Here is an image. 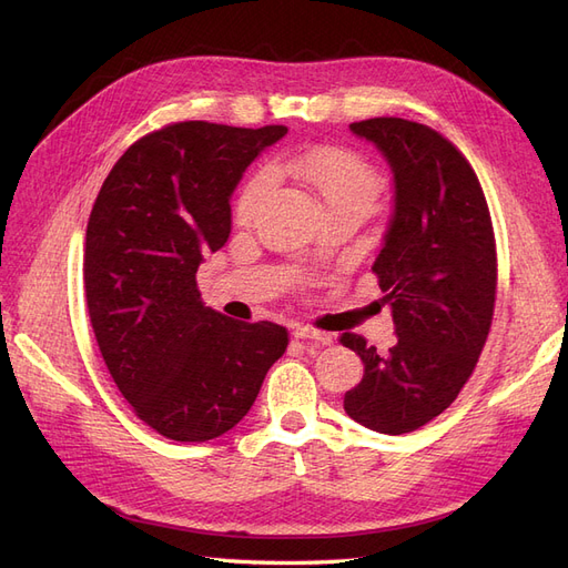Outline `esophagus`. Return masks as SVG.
<instances>
[{
	"label": "esophagus",
	"instance_id": "34e87169",
	"mask_svg": "<svg viewBox=\"0 0 568 568\" xmlns=\"http://www.w3.org/2000/svg\"><path fill=\"white\" fill-rule=\"evenodd\" d=\"M294 338H301V341H317V343H322V346H329V343H332V336H329V334L317 332V329H313V326H303V324L294 326Z\"/></svg>",
	"mask_w": 568,
	"mask_h": 568
}]
</instances>
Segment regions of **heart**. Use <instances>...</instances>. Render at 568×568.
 Here are the masks:
<instances>
[{"mask_svg": "<svg viewBox=\"0 0 568 568\" xmlns=\"http://www.w3.org/2000/svg\"><path fill=\"white\" fill-rule=\"evenodd\" d=\"M277 173H291L313 189L326 213L351 209L369 215L382 196V178L351 151L313 149L274 165ZM272 186L267 170L253 175L236 201V217L251 222L265 203Z\"/></svg>", "mask_w": 568, "mask_h": 568, "instance_id": "heart-1", "label": "heart"}]
</instances>
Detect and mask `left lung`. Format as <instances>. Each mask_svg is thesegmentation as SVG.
Returning a JSON list of instances; mask_svg holds the SVG:
<instances>
[{
	"instance_id": "8db88e82",
	"label": "left lung",
	"mask_w": 568,
	"mask_h": 568,
	"mask_svg": "<svg viewBox=\"0 0 568 568\" xmlns=\"http://www.w3.org/2000/svg\"><path fill=\"white\" fill-rule=\"evenodd\" d=\"M351 132L376 146L393 175V213L372 270L398 338L376 353L343 334L365 365L343 409L372 432L400 436L450 407L478 363L495 307V239L476 173L436 130L372 118Z\"/></svg>"
}]
</instances>
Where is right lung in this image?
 I'll return each mask as SVG.
<instances>
[{
  "mask_svg": "<svg viewBox=\"0 0 568 568\" xmlns=\"http://www.w3.org/2000/svg\"><path fill=\"white\" fill-rule=\"evenodd\" d=\"M288 130L189 120L134 142L101 184L84 242L92 329L118 390L170 440L242 422L284 355L286 329L201 301L196 270L225 246L246 168Z\"/></svg>",
  "mask_w": 568,
  "mask_h": 568,
  "instance_id": "right-lung-1",
  "label": "right lung"
}]
</instances>
